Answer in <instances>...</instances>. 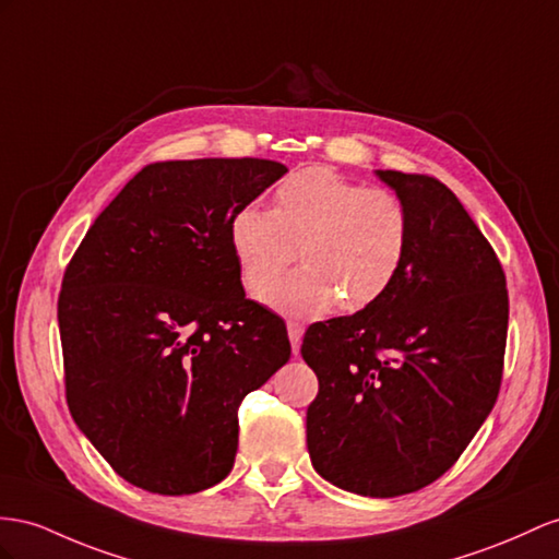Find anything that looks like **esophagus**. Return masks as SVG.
<instances>
[{
	"mask_svg": "<svg viewBox=\"0 0 559 559\" xmlns=\"http://www.w3.org/2000/svg\"><path fill=\"white\" fill-rule=\"evenodd\" d=\"M302 335H305V328L295 323V321H288V337H290V345H293V354L297 356L299 352V342H302Z\"/></svg>",
	"mask_w": 559,
	"mask_h": 559,
	"instance_id": "esophagus-1",
	"label": "esophagus"
}]
</instances>
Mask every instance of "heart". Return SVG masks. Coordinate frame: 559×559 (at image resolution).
Here are the masks:
<instances>
[{
  "label": "heart",
  "mask_w": 559,
  "mask_h": 559,
  "mask_svg": "<svg viewBox=\"0 0 559 559\" xmlns=\"http://www.w3.org/2000/svg\"><path fill=\"white\" fill-rule=\"evenodd\" d=\"M406 203L390 189H366L325 167L297 169L274 193V207H240L228 226L246 288L262 297L294 259L304 269L266 294L290 317H321L373 307L388 295L411 254Z\"/></svg>",
  "instance_id": "obj_1"
}]
</instances>
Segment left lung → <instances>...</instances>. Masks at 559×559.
<instances>
[{
	"mask_svg": "<svg viewBox=\"0 0 559 559\" xmlns=\"http://www.w3.org/2000/svg\"><path fill=\"white\" fill-rule=\"evenodd\" d=\"M411 212L408 262L373 307L307 328L319 378L307 408L311 465L340 489L392 498L461 457L503 378L506 274L439 179L378 169Z\"/></svg>",
	"mask_w": 559,
	"mask_h": 559,
	"instance_id": "obj_1",
	"label": "left lung"
}]
</instances>
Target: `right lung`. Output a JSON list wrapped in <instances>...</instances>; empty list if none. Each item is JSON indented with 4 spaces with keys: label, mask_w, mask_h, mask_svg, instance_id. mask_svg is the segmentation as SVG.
Here are the masks:
<instances>
[{
    "label": "right lung",
    "mask_w": 559,
    "mask_h": 559,
    "mask_svg": "<svg viewBox=\"0 0 559 559\" xmlns=\"http://www.w3.org/2000/svg\"><path fill=\"white\" fill-rule=\"evenodd\" d=\"M288 167L200 157L143 167L66 266L70 416L122 479L163 496L219 484L238 406L290 359L285 323L246 297L231 217Z\"/></svg>",
    "instance_id": "add662e5"
}]
</instances>
